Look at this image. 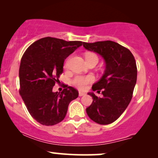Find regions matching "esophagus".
<instances>
[{
  "label": "esophagus",
  "instance_id": "34e87169",
  "mask_svg": "<svg viewBox=\"0 0 158 158\" xmlns=\"http://www.w3.org/2000/svg\"><path fill=\"white\" fill-rule=\"evenodd\" d=\"M84 95H85V93H83V92H81V91L79 92V96H84Z\"/></svg>",
  "mask_w": 158,
  "mask_h": 158
}]
</instances>
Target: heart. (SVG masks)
Instances as JSON below:
<instances>
[{"instance_id":"obj_1","label":"heart","mask_w":158,"mask_h":158,"mask_svg":"<svg viewBox=\"0 0 158 158\" xmlns=\"http://www.w3.org/2000/svg\"><path fill=\"white\" fill-rule=\"evenodd\" d=\"M86 60L91 59V58H96L98 59L97 56L94 53H88L85 55ZM94 77L91 75H88V76H77L75 77L73 81V84L75 87L80 88V89H84L85 86L88 83H91L94 81Z\"/></svg>"}]
</instances>
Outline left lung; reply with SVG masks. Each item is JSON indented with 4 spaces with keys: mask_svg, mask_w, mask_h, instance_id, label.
Listing matches in <instances>:
<instances>
[{
    "mask_svg": "<svg viewBox=\"0 0 158 158\" xmlns=\"http://www.w3.org/2000/svg\"><path fill=\"white\" fill-rule=\"evenodd\" d=\"M83 44L85 49L101 55L106 64L102 77L92 86L94 91L102 90L103 97L88 93L93 102L86 113L99 124H111L126 110L132 98L137 75L135 57L128 49L112 41Z\"/></svg>",
    "mask_w": 158,
    "mask_h": 158,
    "instance_id": "8db88e82",
    "label": "left lung"
}]
</instances>
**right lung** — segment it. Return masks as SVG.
Segmentation results:
<instances>
[{"label": "right lung", "instance_id": "add662e5", "mask_svg": "<svg viewBox=\"0 0 158 158\" xmlns=\"http://www.w3.org/2000/svg\"><path fill=\"white\" fill-rule=\"evenodd\" d=\"M82 44L48 36L36 41L23 54L19 93L29 114L41 124L52 126L62 122L69 103L78 96L71 86L65 85L61 93L53 92L52 88L63 72L64 60Z\"/></svg>", "mask_w": 158, "mask_h": 158}]
</instances>
